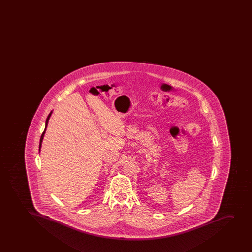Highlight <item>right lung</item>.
I'll return each mask as SVG.
<instances>
[{
  "mask_svg": "<svg viewBox=\"0 0 252 252\" xmlns=\"http://www.w3.org/2000/svg\"><path fill=\"white\" fill-rule=\"evenodd\" d=\"M52 111H51L50 113H49V115H48V117H47V120H46V123H45V128H44V131H43V133H42V135H41L40 141H39V152H40L41 146H42V142H43V136H44V134H45L46 128H47V127H48V120H49V119H50V116H51V115H52Z\"/></svg>",
  "mask_w": 252,
  "mask_h": 252,
  "instance_id": "obj_1",
  "label": "right lung"
}]
</instances>
